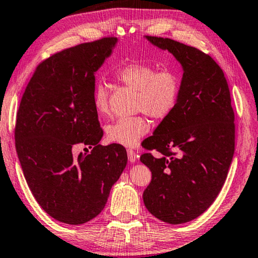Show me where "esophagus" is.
Segmentation results:
<instances>
[{"instance_id":"1","label":"esophagus","mask_w":258,"mask_h":258,"mask_svg":"<svg viewBox=\"0 0 258 258\" xmlns=\"http://www.w3.org/2000/svg\"><path fill=\"white\" fill-rule=\"evenodd\" d=\"M127 156H128V161L131 163H134V162L137 161V158H138V154L134 150L128 149L127 150Z\"/></svg>"}]
</instances>
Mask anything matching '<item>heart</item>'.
Here are the masks:
<instances>
[{"mask_svg": "<svg viewBox=\"0 0 258 258\" xmlns=\"http://www.w3.org/2000/svg\"><path fill=\"white\" fill-rule=\"evenodd\" d=\"M118 83L137 91L136 110L144 111L155 120H162L173 111L180 94V77L170 68L158 70L153 64L130 62L114 70ZM94 109L102 116L108 114L109 93L103 84H97L92 96ZM150 124L142 114L121 117L107 126L105 133L110 142L136 147L148 133Z\"/></svg>", "mask_w": 258, "mask_h": 258, "instance_id": "1", "label": "heart"}]
</instances>
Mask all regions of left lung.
I'll use <instances>...</instances> for the list:
<instances>
[{
    "mask_svg": "<svg viewBox=\"0 0 258 258\" xmlns=\"http://www.w3.org/2000/svg\"><path fill=\"white\" fill-rule=\"evenodd\" d=\"M146 39L171 52L183 71L177 105L144 142L161 155L140 157L151 171L146 208L178 225L202 215L226 180L234 155V111L226 78L209 55L171 39Z\"/></svg>",
    "mask_w": 258,
    "mask_h": 258,
    "instance_id": "8db88e82",
    "label": "left lung"
}]
</instances>
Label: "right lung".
<instances>
[{
	"mask_svg": "<svg viewBox=\"0 0 258 258\" xmlns=\"http://www.w3.org/2000/svg\"><path fill=\"white\" fill-rule=\"evenodd\" d=\"M116 43L103 38L50 56L19 104L15 140L27 185L40 207L65 224L95 218L127 164L124 147L99 145L103 131L92 101L95 72ZM79 143L91 153L75 157L72 147Z\"/></svg>",
	"mask_w": 258,
	"mask_h": 258,
	"instance_id": "right-lung-1",
	"label": "right lung"
}]
</instances>
